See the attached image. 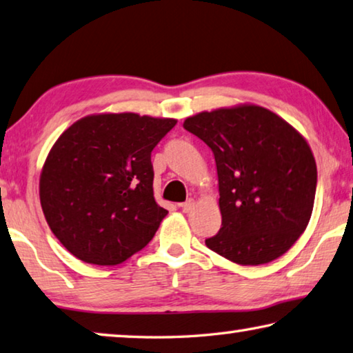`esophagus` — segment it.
I'll list each match as a JSON object with an SVG mask.
<instances>
[{
    "label": "esophagus",
    "instance_id": "34e87169",
    "mask_svg": "<svg viewBox=\"0 0 353 353\" xmlns=\"http://www.w3.org/2000/svg\"><path fill=\"white\" fill-rule=\"evenodd\" d=\"M179 207L182 208L183 213H188V211L193 210V207H194V201H193V199H188L187 202H183V203H179Z\"/></svg>",
    "mask_w": 353,
    "mask_h": 353
}]
</instances>
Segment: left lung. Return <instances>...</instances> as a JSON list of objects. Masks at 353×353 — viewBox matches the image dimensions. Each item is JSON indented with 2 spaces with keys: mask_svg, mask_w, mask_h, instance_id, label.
Masks as SVG:
<instances>
[{
  "mask_svg": "<svg viewBox=\"0 0 353 353\" xmlns=\"http://www.w3.org/2000/svg\"><path fill=\"white\" fill-rule=\"evenodd\" d=\"M183 128L214 154L222 227L205 239L210 250L239 265L283 256L310 221L316 162L305 139L258 105L199 112Z\"/></svg>",
  "mask_w": 353,
  "mask_h": 353,
  "instance_id": "8db88e82",
  "label": "left lung"
}]
</instances>
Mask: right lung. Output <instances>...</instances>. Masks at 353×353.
<instances>
[{
	"instance_id": "right-lung-1",
	"label": "right lung",
	"mask_w": 353,
	"mask_h": 353,
	"mask_svg": "<svg viewBox=\"0 0 353 353\" xmlns=\"http://www.w3.org/2000/svg\"><path fill=\"white\" fill-rule=\"evenodd\" d=\"M176 119L134 112L77 120L50 148L40 202L55 238L95 265H117L142 250L168 214L159 207L151 151Z\"/></svg>"
}]
</instances>
